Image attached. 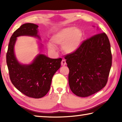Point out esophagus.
<instances>
[{
    "label": "esophagus",
    "mask_w": 122,
    "mask_h": 122,
    "mask_svg": "<svg viewBox=\"0 0 122 122\" xmlns=\"http://www.w3.org/2000/svg\"><path fill=\"white\" fill-rule=\"evenodd\" d=\"M66 65V62L65 60H62L61 61V66H65Z\"/></svg>",
    "instance_id": "34e87169"
}]
</instances>
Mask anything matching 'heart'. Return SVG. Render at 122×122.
Returning <instances> with one entry per match:
<instances>
[{
  "label": "heart",
  "mask_w": 122,
  "mask_h": 122,
  "mask_svg": "<svg viewBox=\"0 0 122 122\" xmlns=\"http://www.w3.org/2000/svg\"><path fill=\"white\" fill-rule=\"evenodd\" d=\"M83 40L82 30L74 27H67L61 29L51 38V44L56 46L62 45V50L66 54H72L77 51L81 47ZM48 48L51 51H55L52 45L48 44Z\"/></svg>",
  "instance_id": "1"
}]
</instances>
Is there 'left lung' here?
Instances as JSON below:
<instances>
[{"mask_svg": "<svg viewBox=\"0 0 122 122\" xmlns=\"http://www.w3.org/2000/svg\"><path fill=\"white\" fill-rule=\"evenodd\" d=\"M69 87L79 97H88L106 86L112 65L108 36L101 33L84 41L75 53L65 56Z\"/></svg>", "mask_w": 122, "mask_h": 122, "instance_id": "1", "label": "left lung"}]
</instances>
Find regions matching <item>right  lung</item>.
<instances>
[{
  "mask_svg": "<svg viewBox=\"0 0 122 122\" xmlns=\"http://www.w3.org/2000/svg\"><path fill=\"white\" fill-rule=\"evenodd\" d=\"M38 26L27 23L22 25L12 34L6 54V62L12 84L22 94L30 97L40 98L49 92L54 74L61 67V58L51 59L39 54L30 64H21L18 61L15 53L17 38L30 36L41 39L38 34ZM40 44V49L42 48Z\"/></svg>",
  "mask_w": 122,
  "mask_h": 122,
  "instance_id": "obj_1",
  "label": "right lung"
}]
</instances>
